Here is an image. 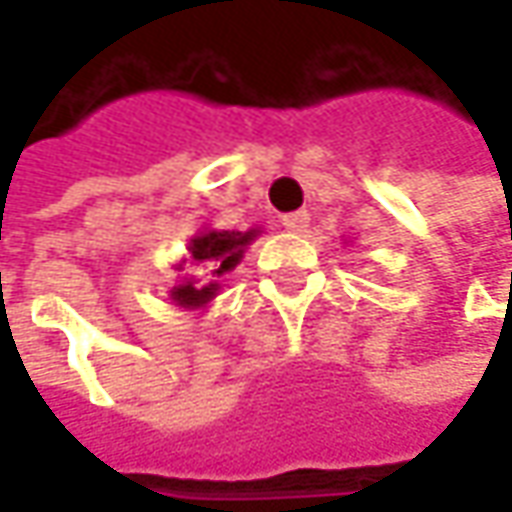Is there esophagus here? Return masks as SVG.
<instances>
[{
	"label": "esophagus",
	"mask_w": 512,
	"mask_h": 512,
	"mask_svg": "<svg viewBox=\"0 0 512 512\" xmlns=\"http://www.w3.org/2000/svg\"><path fill=\"white\" fill-rule=\"evenodd\" d=\"M282 225H285L290 233H305L307 225H310V213H307V210H293V213L282 216Z\"/></svg>",
	"instance_id": "1"
}]
</instances>
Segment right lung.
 Here are the masks:
<instances>
[{
	"instance_id": "1",
	"label": "right lung",
	"mask_w": 512,
	"mask_h": 512,
	"mask_svg": "<svg viewBox=\"0 0 512 512\" xmlns=\"http://www.w3.org/2000/svg\"><path fill=\"white\" fill-rule=\"evenodd\" d=\"M259 236V230H202L190 239V259L196 265L207 267V282H196V279H185L182 285H176L170 290V299L173 305L185 307V310H196V307H205L216 290H219V279L230 273L233 267L242 262V253L245 247Z\"/></svg>"
}]
</instances>
